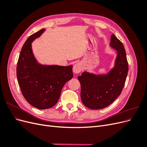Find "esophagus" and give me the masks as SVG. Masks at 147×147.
Masks as SVG:
<instances>
[{
  "label": "esophagus",
  "mask_w": 147,
  "mask_h": 147,
  "mask_svg": "<svg viewBox=\"0 0 147 147\" xmlns=\"http://www.w3.org/2000/svg\"><path fill=\"white\" fill-rule=\"evenodd\" d=\"M82 69V64L80 63L75 64L73 67V72L75 74H79L80 72H81Z\"/></svg>",
  "instance_id": "34e87169"
}]
</instances>
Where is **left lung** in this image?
<instances>
[{
	"label": "left lung",
	"mask_w": 147,
	"mask_h": 147,
	"mask_svg": "<svg viewBox=\"0 0 147 147\" xmlns=\"http://www.w3.org/2000/svg\"><path fill=\"white\" fill-rule=\"evenodd\" d=\"M110 46L117 51L114 67L105 75L84 72L78 79L81 84V99L86 107L98 110L110 105L120 95L128 72L126 54L122 42L114 34Z\"/></svg>",
	"instance_id": "8db88e82"
}]
</instances>
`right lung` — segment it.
<instances>
[{
  "label": "right lung",
  "mask_w": 147,
  "mask_h": 147,
  "mask_svg": "<svg viewBox=\"0 0 147 147\" xmlns=\"http://www.w3.org/2000/svg\"><path fill=\"white\" fill-rule=\"evenodd\" d=\"M45 30L31 35L25 42L16 67L18 82L25 99L34 107L42 110L56 104L65 83L73 77L72 65H42L35 58L31 43Z\"/></svg>",
  "instance_id": "1"
}]
</instances>
